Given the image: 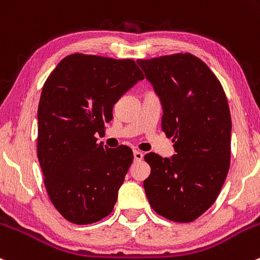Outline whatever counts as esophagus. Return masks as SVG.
I'll return each instance as SVG.
<instances>
[{
    "instance_id": "esophagus-1",
    "label": "esophagus",
    "mask_w": 260,
    "mask_h": 260,
    "mask_svg": "<svg viewBox=\"0 0 260 260\" xmlns=\"http://www.w3.org/2000/svg\"><path fill=\"white\" fill-rule=\"evenodd\" d=\"M133 155H135V159L136 160H142L143 159V153H142L141 151H133Z\"/></svg>"
}]
</instances>
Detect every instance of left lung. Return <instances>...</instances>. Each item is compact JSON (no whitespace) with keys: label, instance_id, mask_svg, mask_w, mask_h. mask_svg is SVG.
<instances>
[{"label":"left lung","instance_id":"1","mask_svg":"<svg viewBox=\"0 0 260 260\" xmlns=\"http://www.w3.org/2000/svg\"><path fill=\"white\" fill-rule=\"evenodd\" d=\"M163 106L162 131L176 154L144 155L149 204L162 217L189 223L214 203L231 166L232 118L219 80L192 53L138 59Z\"/></svg>","mask_w":260,"mask_h":260}]
</instances>
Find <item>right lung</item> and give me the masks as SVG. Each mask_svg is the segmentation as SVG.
I'll return each mask as SVG.
<instances>
[{"label": "right lung", "instance_id": "add662e5", "mask_svg": "<svg viewBox=\"0 0 260 260\" xmlns=\"http://www.w3.org/2000/svg\"><path fill=\"white\" fill-rule=\"evenodd\" d=\"M144 76L133 59L94 54L64 57L43 84L38 105L37 157L46 190L68 222L107 217L133 162L127 146L97 143L113 106Z\"/></svg>", "mask_w": 260, "mask_h": 260}]
</instances>
